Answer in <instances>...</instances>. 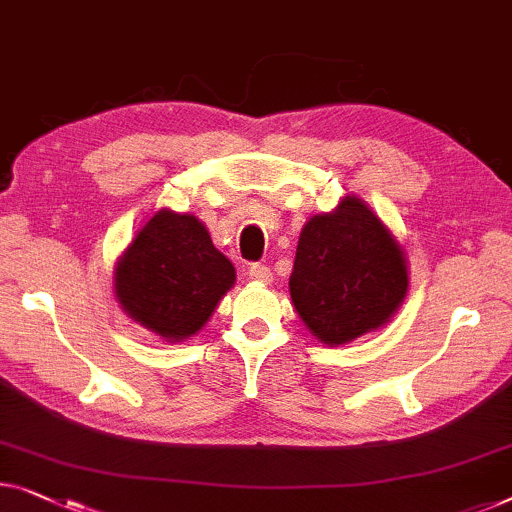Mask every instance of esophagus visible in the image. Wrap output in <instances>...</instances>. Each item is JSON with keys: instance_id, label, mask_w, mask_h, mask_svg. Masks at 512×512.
<instances>
[{"instance_id": "1", "label": "esophagus", "mask_w": 512, "mask_h": 512, "mask_svg": "<svg viewBox=\"0 0 512 512\" xmlns=\"http://www.w3.org/2000/svg\"><path fill=\"white\" fill-rule=\"evenodd\" d=\"M247 277H249L251 281H256V284H270V281H272V272H270L268 265L254 263V265H249Z\"/></svg>"}]
</instances>
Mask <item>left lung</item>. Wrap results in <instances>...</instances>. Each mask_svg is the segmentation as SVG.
Returning <instances> with one entry per match:
<instances>
[{
    "label": "left lung",
    "instance_id": "obj_1",
    "mask_svg": "<svg viewBox=\"0 0 512 512\" xmlns=\"http://www.w3.org/2000/svg\"><path fill=\"white\" fill-rule=\"evenodd\" d=\"M288 288L311 335L328 346L348 344L402 307L409 291L404 249L365 201L344 196L302 228Z\"/></svg>",
    "mask_w": 512,
    "mask_h": 512
}]
</instances>
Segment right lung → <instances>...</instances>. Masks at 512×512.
Here are the masks:
<instances>
[{
	"label": "right lung",
	"mask_w": 512,
	"mask_h": 512,
	"mask_svg": "<svg viewBox=\"0 0 512 512\" xmlns=\"http://www.w3.org/2000/svg\"><path fill=\"white\" fill-rule=\"evenodd\" d=\"M235 284V268L194 214L159 210L115 265V298L133 321L166 342L207 323Z\"/></svg>",
	"instance_id": "1"
}]
</instances>
